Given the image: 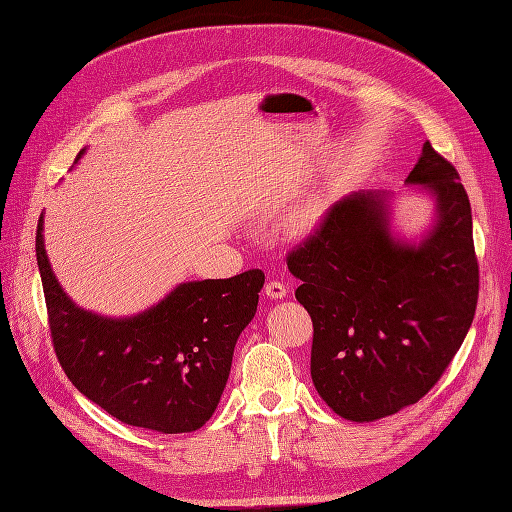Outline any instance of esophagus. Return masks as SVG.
Returning a JSON list of instances; mask_svg holds the SVG:
<instances>
[{
  "label": "esophagus",
  "instance_id": "obj_1",
  "mask_svg": "<svg viewBox=\"0 0 512 512\" xmlns=\"http://www.w3.org/2000/svg\"><path fill=\"white\" fill-rule=\"evenodd\" d=\"M264 292H267L269 298H284L288 294V286L284 284V281L279 279H271L267 286H264Z\"/></svg>",
  "mask_w": 512,
  "mask_h": 512
}]
</instances>
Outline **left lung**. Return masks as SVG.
<instances>
[{
  "mask_svg": "<svg viewBox=\"0 0 512 512\" xmlns=\"http://www.w3.org/2000/svg\"><path fill=\"white\" fill-rule=\"evenodd\" d=\"M409 184L436 197V226L419 245L387 228L385 197L334 203L288 269L313 322L311 379L349 421H375L424 398L462 347L479 301L472 211L460 173L424 144Z\"/></svg>",
  "mask_w": 512,
  "mask_h": 512,
  "instance_id": "1",
  "label": "left lung"
}]
</instances>
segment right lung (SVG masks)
<instances>
[{
    "label": "right lung",
    "instance_id": "1",
    "mask_svg": "<svg viewBox=\"0 0 512 512\" xmlns=\"http://www.w3.org/2000/svg\"><path fill=\"white\" fill-rule=\"evenodd\" d=\"M84 150H80L78 158ZM50 339L78 392L122 424L163 434L199 430L214 415L241 330L252 322L264 273L188 281L129 320L69 301L35 233Z\"/></svg>",
    "mask_w": 512,
    "mask_h": 512
}]
</instances>
